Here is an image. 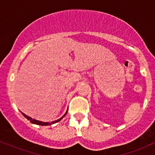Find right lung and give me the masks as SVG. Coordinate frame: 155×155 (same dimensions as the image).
Returning a JSON list of instances; mask_svg holds the SVG:
<instances>
[{
  "instance_id": "1",
  "label": "right lung",
  "mask_w": 155,
  "mask_h": 155,
  "mask_svg": "<svg viewBox=\"0 0 155 155\" xmlns=\"http://www.w3.org/2000/svg\"><path fill=\"white\" fill-rule=\"evenodd\" d=\"M23 115H24V117H25V118L28 119V120L30 121V122H31V123L33 124H38V125H49V124H50L49 123V122H41V121H38V120H33V119L31 118V117H28L27 115L25 114H23ZM64 117V116H63ZM63 117H62L60 119V120H58L57 121H54V122H51V124L54 123V122H58V121H60V120H62V118H63Z\"/></svg>"
}]
</instances>
